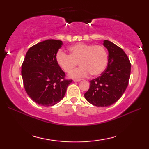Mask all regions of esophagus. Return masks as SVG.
I'll list each match as a JSON object with an SVG mask.
<instances>
[{
    "label": "esophagus",
    "instance_id": "34e87169",
    "mask_svg": "<svg viewBox=\"0 0 149 149\" xmlns=\"http://www.w3.org/2000/svg\"><path fill=\"white\" fill-rule=\"evenodd\" d=\"M81 81V79H74V82H79V81Z\"/></svg>",
    "mask_w": 149,
    "mask_h": 149
}]
</instances>
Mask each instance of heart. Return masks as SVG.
Here are the masks:
<instances>
[{
  "label": "heart",
  "instance_id": "heart-1",
  "mask_svg": "<svg viewBox=\"0 0 149 149\" xmlns=\"http://www.w3.org/2000/svg\"><path fill=\"white\" fill-rule=\"evenodd\" d=\"M69 55L58 52L56 61L58 66L65 73L72 72L78 62L81 67L69 74L71 78L86 77L91 73L97 76L104 71L108 58L105 48L100 45L77 43L68 48Z\"/></svg>",
  "mask_w": 149,
  "mask_h": 149
}]
</instances>
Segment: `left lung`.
Here are the masks:
<instances>
[{"label": "left lung", "instance_id": "8db88e82", "mask_svg": "<svg viewBox=\"0 0 149 149\" xmlns=\"http://www.w3.org/2000/svg\"><path fill=\"white\" fill-rule=\"evenodd\" d=\"M108 50L106 70L99 77L90 81V87L85 98L91 104L107 107L117 102L127 88L131 74V64L125 52L108 40L103 41Z\"/></svg>", "mask_w": 149, "mask_h": 149}]
</instances>
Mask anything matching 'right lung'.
<instances>
[{
  "mask_svg": "<svg viewBox=\"0 0 149 149\" xmlns=\"http://www.w3.org/2000/svg\"><path fill=\"white\" fill-rule=\"evenodd\" d=\"M62 41L48 39L27 50L22 65V76L27 94L43 107L56 104L64 98L72 80L64 79L65 74L56 61Z\"/></svg>",
  "mask_w": 149,
  "mask_h": 149,
  "instance_id": "obj_1",
  "label": "right lung"
}]
</instances>
